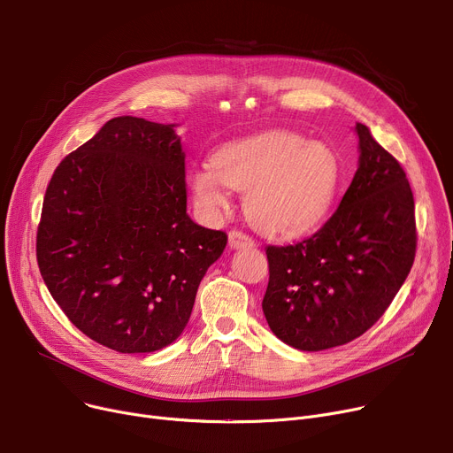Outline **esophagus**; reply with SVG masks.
<instances>
[{
	"label": "esophagus",
	"mask_w": 453,
	"mask_h": 453,
	"mask_svg": "<svg viewBox=\"0 0 453 453\" xmlns=\"http://www.w3.org/2000/svg\"><path fill=\"white\" fill-rule=\"evenodd\" d=\"M228 243H230L232 249H245V247H254L256 245L254 239L249 234L242 232V230H230Z\"/></svg>",
	"instance_id": "obj_1"
}]
</instances>
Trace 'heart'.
I'll return each instance as SVG.
<instances>
[{
  "instance_id": "obj_1",
  "label": "heart",
  "mask_w": 453,
  "mask_h": 453,
  "mask_svg": "<svg viewBox=\"0 0 453 453\" xmlns=\"http://www.w3.org/2000/svg\"><path fill=\"white\" fill-rule=\"evenodd\" d=\"M340 173V158L326 142L267 131L219 148L211 168L190 173V186L211 214L230 206L228 188L247 190L245 214L254 228L271 237H296L327 216Z\"/></svg>"
}]
</instances>
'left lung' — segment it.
I'll return each mask as SVG.
<instances>
[{"instance_id": "obj_1", "label": "left lung", "mask_w": 453, "mask_h": 453, "mask_svg": "<svg viewBox=\"0 0 453 453\" xmlns=\"http://www.w3.org/2000/svg\"><path fill=\"white\" fill-rule=\"evenodd\" d=\"M360 165L326 225L295 245H269L263 314L292 348L322 351L362 336L406 281L417 250L406 172L357 122Z\"/></svg>"}]
</instances>
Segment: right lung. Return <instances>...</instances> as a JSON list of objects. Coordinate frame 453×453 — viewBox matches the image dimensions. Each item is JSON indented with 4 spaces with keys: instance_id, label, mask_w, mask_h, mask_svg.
Here are the masks:
<instances>
[{
    "instance_id": "obj_1",
    "label": "right lung",
    "mask_w": 453,
    "mask_h": 453,
    "mask_svg": "<svg viewBox=\"0 0 453 453\" xmlns=\"http://www.w3.org/2000/svg\"><path fill=\"white\" fill-rule=\"evenodd\" d=\"M173 124L117 117L50 177L36 259L74 327L119 353L166 348L228 235L186 214Z\"/></svg>"
}]
</instances>
